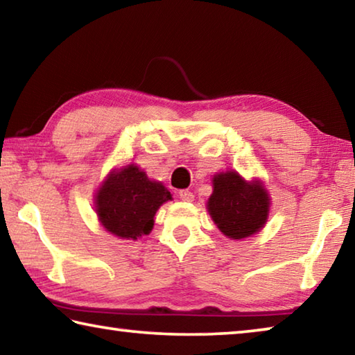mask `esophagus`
I'll return each mask as SVG.
<instances>
[{"label":"esophagus","mask_w":355,"mask_h":355,"mask_svg":"<svg viewBox=\"0 0 355 355\" xmlns=\"http://www.w3.org/2000/svg\"><path fill=\"white\" fill-rule=\"evenodd\" d=\"M178 196H180V199H182L183 202H192V200H194V194H192V192L188 191V189L180 191Z\"/></svg>","instance_id":"obj_1"}]
</instances>
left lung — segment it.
<instances>
[{"label": "left lung", "instance_id": "left-lung-1", "mask_svg": "<svg viewBox=\"0 0 355 355\" xmlns=\"http://www.w3.org/2000/svg\"><path fill=\"white\" fill-rule=\"evenodd\" d=\"M271 197L261 180H245L236 171L213 175V194L207 209L216 227L230 239L255 235L266 225Z\"/></svg>", "mask_w": 355, "mask_h": 355}]
</instances>
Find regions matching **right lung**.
I'll return each mask as SVG.
<instances>
[{"label":"right lung","mask_w":355,"mask_h":355,"mask_svg":"<svg viewBox=\"0 0 355 355\" xmlns=\"http://www.w3.org/2000/svg\"><path fill=\"white\" fill-rule=\"evenodd\" d=\"M172 200L171 191L161 182L150 180L139 166L130 163L112 169L95 192V213L106 232L119 239L148 235L155 214Z\"/></svg>","instance_id":"right-lung-1"}]
</instances>
